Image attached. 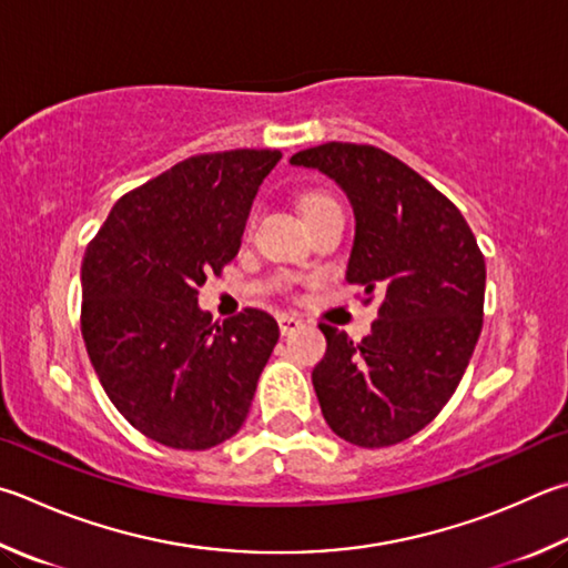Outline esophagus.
Masks as SVG:
<instances>
[{"label":"esophagus","instance_id":"34e87169","mask_svg":"<svg viewBox=\"0 0 568 568\" xmlns=\"http://www.w3.org/2000/svg\"><path fill=\"white\" fill-rule=\"evenodd\" d=\"M277 325H281V333L283 335H291V333H295L297 327H303V320L297 317V315L283 313V315H277Z\"/></svg>","mask_w":568,"mask_h":568}]
</instances>
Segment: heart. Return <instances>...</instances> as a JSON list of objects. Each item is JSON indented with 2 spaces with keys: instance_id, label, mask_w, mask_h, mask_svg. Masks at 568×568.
Wrapping results in <instances>:
<instances>
[{
  "instance_id": "1",
  "label": "heart",
  "mask_w": 568,
  "mask_h": 568,
  "mask_svg": "<svg viewBox=\"0 0 568 568\" xmlns=\"http://www.w3.org/2000/svg\"><path fill=\"white\" fill-rule=\"evenodd\" d=\"M323 203H335V201L327 199V195H323V193H311L303 199V211H311V209H315V205H323Z\"/></svg>"
}]
</instances>
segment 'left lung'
<instances>
[{"instance_id":"8db88e82","label":"left lung","mask_w":568,"mask_h":568,"mask_svg":"<svg viewBox=\"0 0 568 568\" xmlns=\"http://www.w3.org/2000/svg\"><path fill=\"white\" fill-rule=\"evenodd\" d=\"M291 163L343 189L355 213L345 277L383 295L359 343L320 325V409L349 445H397L439 415L469 365L481 333L484 255L457 205L383 149L329 141Z\"/></svg>"}]
</instances>
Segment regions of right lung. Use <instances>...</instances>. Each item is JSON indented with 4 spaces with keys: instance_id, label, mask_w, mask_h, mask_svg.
<instances>
[{
    "instance_id": "add662e5",
    "label": "right lung",
    "mask_w": 568,
    "mask_h": 568,
    "mask_svg": "<svg viewBox=\"0 0 568 568\" xmlns=\"http://www.w3.org/2000/svg\"><path fill=\"white\" fill-rule=\"evenodd\" d=\"M281 159L267 149L185 159L123 195L89 243V359L113 407L159 445L211 449L248 417L281 329L255 307L213 323L199 287L239 253L255 193Z\"/></svg>"
}]
</instances>
